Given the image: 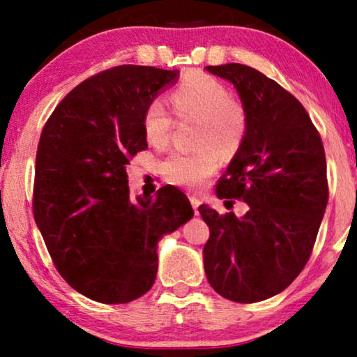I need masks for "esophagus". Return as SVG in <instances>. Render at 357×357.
I'll use <instances>...</instances> for the list:
<instances>
[{"instance_id": "34e87169", "label": "esophagus", "mask_w": 357, "mask_h": 357, "mask_svg": "<svg viewBox=\"0 0 357 357\" xmlns=\"http://www.w3.org/2000/svg\"><path fill=\"white\" fill-rule=\"evenodd\" d=\"M188 198H190V203H192V206L195 209V213H197L199 204H202V198H199L197 193H188Z\"/></svg>"}]
</instances>
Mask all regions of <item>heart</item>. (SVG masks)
Wrapping results in <instances>:
<instances>
[{
    "instance_id": "1",
    "label": "heart",
    "mask_w": 357,
    "mask_h": 357,
    "mask_svg": "<svg viewBox=\"0 0 357 357\" xmlns=\"http://www.w3.org/2000/svg\"><path fill=\"white\" fill-rule=\"evenodd\" d=\"M178 120L197 121L193 153H175L162 162L167 182L199 188L218 172L224 159H232L243 146L248 131V112L231 91L211 76L190 75L169 97ZM175 121L160 100H153L143 114V131L154 148L170 143Z\"/></svg>"
}]
</instances>
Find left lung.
<instances>
[{
	"label": "left lung",
	"instance_id": "8db88e82",
	"mask_svg": "<svg viewBox=\"0 0 357 357\" xmlns=\"http://www.w3.org/2000/svg\"><path fill=\"white\" fill-rule=\"evenodd\" d=\"M206 71L231 81L248 112L247 138L216 185L219 198L243 199L248 211L198 208L209 227L204 271L218 294L252 304L284 291L309 261L328 203L325 149L307 110L276 81L241 63Z\"/></svg>",
	"mask_w": 357,
	"mask_h": 357
}]
</instances>
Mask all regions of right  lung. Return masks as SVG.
<instances>
[{
    "label": "right lung",
    "mask_w": 357,
    "mask_h": 357,
    "mask_svg": "<svg viewBox=\"0 0 357 357\" xmlns=\"http://www.w3.org/2000/svg\"><path fill=\"white\" fill-rule=\"evenodd\" d=\"M178 71L120 65L87 77L43 126L36 158L33 218L63 280L102 304L146 294L158 275V241L193 208L167 185L131 198L126 165L148 148L143 114Z\"/></svg>",
    "instance_id": "1"
}]
</instances>
